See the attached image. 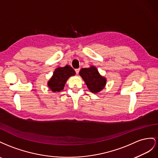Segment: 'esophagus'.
<instances>
[{"label":"esophagus","mask_w":158,"mask_h":158,"mask_svg":"<svg viewBox=\"0 0 158 158\" xmlns=\"http://www.w3.org/2000/svg\"><path fill=\"white\" fill-rule=\"evenodd\" d=\"M79 71H80V69H75L76 73H77V74H79Z\"/></svg>","instance_id":"esophagus-1"}]
</instances>
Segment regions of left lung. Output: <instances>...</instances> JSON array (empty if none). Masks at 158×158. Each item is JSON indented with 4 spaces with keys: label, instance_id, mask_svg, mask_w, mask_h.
Returning a JSON list of instances; mask_svg holds the SVG:
<instances>
[{
    "label": "left lung",
    "instance_id": "1",
    "mask_svg": "<svg viewBox=\"0 0 158 158\" xmlns=\"http://www.w3.org/2000/svg\"><path fill=\"white\" fill-rule=\"evenodd\" d=\"M79 75L85 81L90 91L97 93L105 87L106 79L98 73L96 67L91 66L89 68L81 69Z\"/></svg>",
    "mask_w": 158,
    "mask_h": 158
}]
</instances>
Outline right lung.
<instances>
[{"label":"right lung","mask_w":158,"mask_h":158,"mask_svg":"<svg viewBox=\"0 0 158 158\" xmlns=\"http://www.w3.org/2000/svg\"><path fill=\"white\" fill-rule=\"evenodd\" d=\"M75 71L69 65L58 67L54 71L52 77L48 82V87L53 92L61 91L64 89L67 79L72 75H75Z\"/></svg>","instance_id":"obj_1"}]
</instances>
